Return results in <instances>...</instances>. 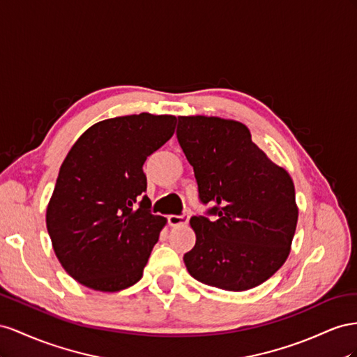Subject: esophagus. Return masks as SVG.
I'll return each instance as SVG.
<instances>
[{"instance_id": "esophagus-1", "label": "esophagus", "mask_w": 357, "mask_h": 357, "mask_svg": "<svg viewBox=\"0 0 357 357\" xmlns=\"http://www.w3.org/2000/svg\"><path fill=\"white\" fill-rule=\"evenodd\" d=\"M167 221L172 227H179V226H187L188 224V215H169Z\"/></svg>"}]
</instances>
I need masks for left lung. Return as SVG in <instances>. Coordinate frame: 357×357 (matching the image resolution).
<instances>
[{
	"label": "left lung",
	"mask_w": 357,
	"mask_h": 357,
	"mask_svg": "<svg viewBox=\"0 0 357 357\" xmlns=\"http://www.w3.org/2000/svg\"><path fill=\"white\" fill-rule=\"evenodd\" d=\"M176 137L195 169L208 217H191L196 245L184 256L195 280L229 291L260 286L290 254L298 224L294 185L242 122L178 116Z\"/></svg>",
	"instance_id": "8db88e82"
}]
</instances>
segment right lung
Masks as SVG:
<instances>
[{
	"instance_id": "right-lung-1",
	"label": "right lung",
	"mask_w": 357,
	"mask_h": 357,
	"mask_svg": "<svg viewBox=\"0 0 357 357\" xmlns=\"http://www.w3.org/2000/svg\"><path fill=\"white\" fill-rule=\"evenodd\" d=\"M173 115L100 121L71 146L46 211L52 247L82 286L119 291L144 275L166 218L151 213L144 162L175 133Z\"/></svg>"
}]
</instances>
